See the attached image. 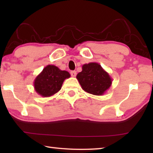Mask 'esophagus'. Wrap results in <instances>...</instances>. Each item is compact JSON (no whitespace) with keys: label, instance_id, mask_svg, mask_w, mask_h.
<instances>
[{"label":"esophagus","instance_id":"1","mask_svg":"<svg viewBox=\"0 0 153 153\" xmlns=\"http://www.w3.org/2000/svg\"><path fill=\"white\" fill-rule=\"evenodd\" d=\"M71 75L72 77H76L77 75V72L76 71H71Z\"/></svg>","mask_w":153,"mask_h":153}]
</instances>
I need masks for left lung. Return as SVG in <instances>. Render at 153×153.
<instances>
[{
  "instance_id": "1",
  "label": "left lung",
  "mask_w": 153,
  "mask_h": 153,
  "mask_svg": "<svg viewBox=\"0 0 153 153\" xmlns=\"http://www.w3.org/2000/svg\"><path fill=\"white\" fill-rule=\"evenodd\" d=\"M76 78L82 88L89 94L103 95L112 84V79L107 71L97 63H89L82 65V71Z\"/></svg>"
}]
</instances>
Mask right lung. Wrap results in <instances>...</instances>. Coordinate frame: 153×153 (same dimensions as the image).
I'll return each mask as SVG.
<instances>
[{"instance_id":"right-lung-1","label":"right lung","mask_w":153,"mask_h":153,"mask_svg":"<svg viewBox=\"0 0 153 153\" xmlns=\"http://www.w3.org/2000/svg\"><path fill=\"white\" fill-rule=\"evenodd\" d=\"M67 71H62L53 65H48L33 82L36 92L42 97H51L61 89L65 79L70 77Z\"/></svg>"}]
</instances>
